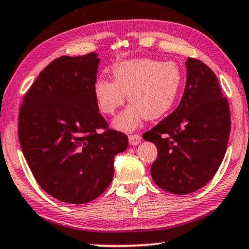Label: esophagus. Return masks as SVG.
Here are the masks:
<instances>
[{
    "label": "esophagus",
    "instance_id": "obj_1",
    "mask_svg": "<svg viewBox=\"0 0 249 249\" xmlns=\"http://www.w3.org/2000/svg\"><path fill=\"white\" fill-rule=\"evenodd\" d=\"M141 141V137L139 134H130L128 135V142H130V144L132 145H135V144H139Z\"/></svg>",
    "mask_w": 249,
    "mask_h": 249
}]
</instances>
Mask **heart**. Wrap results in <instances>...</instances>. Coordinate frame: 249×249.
I'll use <instances>...</instances> for the list:
<instances>
[{
    "label": "heart",
    "mask_w": 249,
    "mask_h": 249,
    "mask_svg": "<svg viewBox=\"0 0 249 249\" xmlns=\"http://www.w3.org/2000/svg\"><path fill=\"white\" fill-rule=\"evenodd\" d=\"M114 81L99 77L94 82L93 95L98 107L106 115H114L124 105L126 94L130 106L114 121L122 131L137 128L143 119L160 118L177 101L183 72L174 61L151 58L132 59L112 68Z\"/></svg>",
    "instance_id": "obj_1"
}]
</instances>
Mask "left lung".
<instances>
[{
  "label": "left lung",
  "mask_w": 249,
  "mask_h": 249,
  "mask_svg": "<svg viewBox=\"0 0 249 249\" xmlns=\"http://www.w3.org/2000/svg\"><path fill=\"white\" fill-rule=\"evenodd\" d=\"M187 84L175 110L142 135L158 149L150 172L155 183L175 195L203 188L227 151L230 108L216 75L203 61L188 58Z\"/></svg>",
  "instance_id": "obj_1"
}]
</instances>
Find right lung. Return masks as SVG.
<instances>
[{"label": "right lung", "mask_w": 249, "mask_h": 249, "mask_svg": "<svg viewBox=\"0 0 249 249\" xmlns=\"http://www.w3.org/2000/svg\"><path fill=\"white\" fill-rule=\"evenodd\" d=\"M99 62L94 52L54 59L19 110V142L35 180L68 204L100 196L114 177L115 156L128 144L127 135L109 128L99 112L93 95Z\"/></svg>", "instance_id": "1"}]
</instances>
